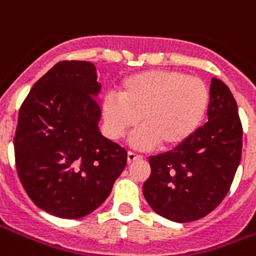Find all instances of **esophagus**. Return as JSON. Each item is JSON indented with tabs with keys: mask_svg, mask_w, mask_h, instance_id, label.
<instances>
[{
	"mask_svg": "<svg viewBox=\"0 0 256 256\" xmlns=\"http://www.w3.org/2000/svg\"><path fill=\"white\" fill-rule=\"evenodd\" d=\"M141 159H142V156L138 155V154H134V152H132V150H130V152L128 154V163H133V162H136V160H141Z\"/></svg>",
	"mask_w": 256,
	"mask_h": 256,
	"instance_id": "34e87169",
	"label": "esophagus"
}]
</instances>
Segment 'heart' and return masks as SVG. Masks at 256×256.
I'll return each mask as SVG.
<instances>
[{
  "instance_id": "1",
  "label": "heart",
  "mask_w": 256,
  "mask_h": 256,
  "mask_svg": "<svg viewBox=\"0 0 256 256\" xmlns=\"http://www.w3.org/2000/svg\"><path fill=\"white\" fill-rule=\"evenodd\" d=\"M117 97L102 106L106 132L123 138L141 123L132 142L138 148H172L185 142L203 122L210 104L207 84L174 70H152L124 79Z\"/></svg>"
}]
</instances>
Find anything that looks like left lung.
<instances>
[{"instance_id": "8db88e82", "label": "left lung", "mask_w": 256, "mask_h": 256, "mask_svg": "<svg viewBox=\"0 0 256 256\" xmlns=\"http://www.w3.org/2000/svg\"><path fill=\"white\" fill-rule=\"evenodd\" d=\"M208 122L172 150L150 156L142 186L150 208L174 222L200 220L230 189L242 160V126L237 104L222 80L211 79Z\"/></svg>"}]
</instances>
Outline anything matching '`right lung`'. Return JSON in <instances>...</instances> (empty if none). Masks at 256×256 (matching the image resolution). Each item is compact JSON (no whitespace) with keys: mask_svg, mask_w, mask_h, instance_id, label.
Returning <instances> with one entry per match:
<instances>
[{"mask_svg":"<svg viewBox=\"0 0 256 256\" xmlns=\"http://www.w3.org/2000/svg\"><path fill=\"white\" fill-rule=\"evenodd\" d=\"M94 66L64 60L32 86L20 106L14 162L36 206L76 220L106 202L128 163V152L101 136Z\"/></svg>","mask_w":256,"mask_h":256,"instance_id":"1","label":"right lung"}]
</instances>
